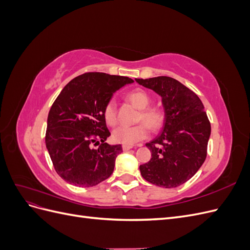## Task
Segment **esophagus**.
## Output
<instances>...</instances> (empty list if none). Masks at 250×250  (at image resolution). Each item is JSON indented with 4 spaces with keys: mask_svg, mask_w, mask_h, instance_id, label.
<instances>
[{
    "mask_svg": "<svg viewBox=\"0 0 250 250\" xmlns=\"http://www.w3.org/2000/svg\"><path fill=\"white\" fill-rule=\"evenodd\" d=\"M132 147H133L132 145H123V146H122V148H123V150H124V151L129 150V149H131Z\"/></svg>",
    "mask_w": 250,
    "mask_h": 250,
    "instance_id": "obj_1",
    "label": "esophagus"
}]
</instances>
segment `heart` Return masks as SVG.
<instances>
[{"label": "heart", "mask_w": 250, "mask_h": 250, "mask_svg": "<svg viewBox=\"0 0 250 250\" xmlns=\"http://www.w3.org/2000/svg\"><path fill=\"white\" fill-rule=\"evenodd\" d=\"M127 100L140 109L134 126H119L112 131V140L123 145H134L148 137V127L152 131H160L166 122L165 111L155 106H150L151 97L142 88H135L126 96ZM103 117L109 126L117 124V105L112 99L108 100L103 108Z\"/></svg>", "instance_id": "obj_1"}]
</instances>
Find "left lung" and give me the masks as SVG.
Masks as SVG:
<instances>
[{"instance_id": "1", "label": "left lung", "mask_w": 250, "mask_h": 250, "mask_svg": "<svg viewBox=\"0 0 250 250\" xmlns=\"http://www.w3.org/2000/svg\"><path fill=\"white\" fill-rule=\"evenodd\" d=\"M135 81L162 97L166 113L162 133L146 144L151 158L140 166L141 174L155 186L176 188L192 178L206 161L209 120L199 97L176 79L158 76Z\"/></svg>"}]
</instances>
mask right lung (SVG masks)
<instances>
[{"mask_svg":"<svg viewBox=\"0 0 250 250\" xmlns=\"http://www.w3.org/2000/svg\"><path fill=\"white\" fill-rule=\"evenodd\" d=\"M131 82L129 77L84 73L56 98L48 116L46 146L55 171L66 183L88 188L112 174L116 157L123 150L105 143L110 132L103 108L117 89Z\"/></svg>","mask_w":250,"mask_h":250,"instance_id":"add662e5","label":"right lung"}]
</instances>
